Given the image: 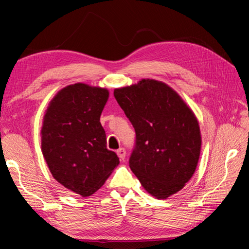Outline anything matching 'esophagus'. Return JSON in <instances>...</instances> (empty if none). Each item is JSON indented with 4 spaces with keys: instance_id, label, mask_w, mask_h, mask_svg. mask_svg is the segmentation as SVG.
Returning <instances> with one entry per match:
<instances>
[{
    "instance_id": "1",
    "label": "esophagus",
    "mask_w": 249,
    "mask_h": 249,
    "mask_svg": "<svg viewBox=\"0 0 249 249\" xmlns=\"http://www.w3.org/2000/svg\"><path fill=\"white\" fill-rule=\"evenodd\" d=\"M117 156L119 157L120 160H124L125 158V149L124 147H120L119 149H117Z\"/></svg>"
}]
</instances>
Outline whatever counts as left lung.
<instances>
[{"label":"left lung","mask_w":249,"mask_h":249,"mask_svg":"<svg viewBox=\"0 0 249 249\" xmlns=\"http://www.w3.org/2000/svg\"><path fill=\"white\" fill-rule=\"evenodd\" d=\"M114 96L136 132L129 163L142 187L160 199L183 189L201 147L192 110L171 87L153 79L117 88Z\"/></svg>","instance_id":"obj_1"}]
</instances>
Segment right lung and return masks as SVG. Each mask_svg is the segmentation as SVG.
I'll list each match as a JSON object with an SVG mask.
<instances>
[{
	"mask_svg": "<svg viewBox=\"0 0 249 249\" xmlns=\"http://www.w3.org/2000/svg\"><path fill=\"white\" fill-rule=\"evenodd\" d=\"M108 97L106 88L76 83L58 91L43 116L41 150L52 176L83 197L99 190L119 164L100 122Z\"/></svg>",
	"mask_w": 249,
	"mask_h": 249,
	"instance_id": "obj_1",
	"label": "right lung"
}]
</instances>
